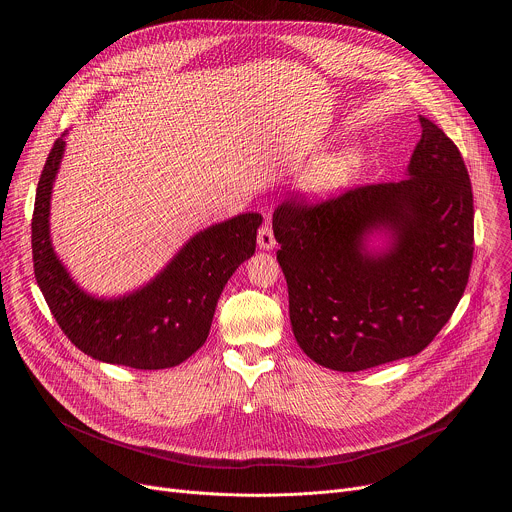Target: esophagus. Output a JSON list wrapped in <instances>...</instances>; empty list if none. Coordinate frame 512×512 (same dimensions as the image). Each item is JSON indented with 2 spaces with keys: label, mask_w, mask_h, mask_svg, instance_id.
Returning <instances> with one entry per match:
<instances>
[{
  "label": "esophagus",
  "mask_w": 512,
  "mask_h": 512,
  "mask_svg": "<svg viewBox=\"0 0 512 512\" xmlns=\"http://www.w3.org/2000/svg\"><path fill=\"white\" fill-rule=\"evenodd\" d=\"M257 245H259V249H263V251H271V249L275 247V237H273V229H271L269 223H265V225L259 229V233H257Z\"/></svg>",
  "instance_id": "1"
}]
</instances>
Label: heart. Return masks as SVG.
<instances>
[{"label": "heart", "mask_w": 512, "mask_h": 512, "mask_svg": "<svg viewBox=\"0 0 512 512\" xmlns=\"http://www.w3.org/2000/svg\"><path fill=\"white\" fill-rule=\"evenodd\" d=\"M358 162H360V156L352 148L332 152L322 160L314 162L300 176L298 188L308 198H314V200L326 198L346 184V180L352 176Z\"/></svg>", "instance_id": "b5f03b06"}]
</instances>
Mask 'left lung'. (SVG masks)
Here are the masks:
<instances>
[{"label":"left lung","instance_id":"1","mask_svg":"<svg viewBox=\"0 0 512 512\" xmlns=\"http://www.w3.org/2000/svg\"><path fill=\"white\" fill-rule=\"evenodd\" d=\"M399 182L273 212L289 320L318 364L356 373L415 356L454 314L474 255V200L456 143L427 117ZM385 232L383 250H371Z\"/></svg>","mask_w":512,"mask_h":512}]
</instances>
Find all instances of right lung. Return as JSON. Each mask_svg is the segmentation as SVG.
I'll use <instances>...</instances> for the list:
<instances>
[{
	"mask_svg": "<svg viewBox=\"0 0 512 512\" xmlns=\"http://www.w3.org/2000/svg\"><path fill=\"white\" fill-rule=\"evenodd\" d=\"M64 135L44 164L32 216L34 273L44 300L68 340L95 360L141 371L176 367L206 342L216 302L237 267L253 257L263 218L247 212L196 233L131 294L91 296L70 277L50 239V198Z\"/></svg>",
	"mask_w": 512,
	"mask_h": 512,
	"instance_id": "right-lung-1",
	"label": "right lung"
}]
</instances>
